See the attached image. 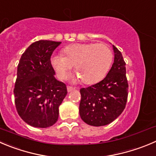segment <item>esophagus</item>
Masks as SVG:
<instances>
[{
    "label": "esophagus",
    "mask_w": 156,
    "mask_h": 156,
    "mask_svg": "<svg viewBox=\"0 0 156 156\" xmlns=\"http://www.w3.org/2000/svg\"><path fill=\"white\" fill-rule=\"evenodd\" d=\"M74 90L73 87H69V86H68V87H67V91L68 92H71V91H72V90Z\"/></svg>",
    "instance_id": "esophagus-1"
}]
</instances>
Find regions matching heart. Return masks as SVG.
<instances>
[{"label": "heart", "instance_id": "heart-1", "mask_svg": "<svg viewBox=\"0 0 156 156\" xmlns=\"http://www.w3.org/2000/svg\"><path fill=\"white\" fill-rule=\"evenodd\" d=\"M64 53L51 57L57 76L65 79L75 63L77 79L81 78L86 84L95 83L103 78L112 60V50L103 43L72 44L64 49Z\"/></svg>", "mask_w": 156, "mask_h": 156}]
</instances>
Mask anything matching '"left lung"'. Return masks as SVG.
Returning <instances> with one entry per match:
<instances>
[{"label":"left lung","instance_id":"obj_1","mask_svg":"<svg viewBox=\"0 0 156 156\" xmlns=\"http://www.w3.org/2000/svg\"><path fill=\"white\" fill-rule=\"evenodd\" d=\"M114 62L103 80L80 89V115L88 125L103 126L111 123L126 107L128 81L126 63L121 52L112 45Z\"/></svg>","mask_w":156,"mask_h":156}]
</instances>
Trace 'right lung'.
<instances>
[{
  "label": "right lung",
  "instance_id": "right-lung-1",
  "mask_svg": "<svg viewBox=\"0 0 156 156\" xmlns=\"http://www.w3.org/2000/svg\"><path fill=\"white\" fill-rule=\"evenodd\" d=\"M61 42L33 43L22 54L14 89L17 113L28 125L47 128L58 119L59 106L67 94L66 84L55 78L50 57Z\"/></svg>",
  "mask_w": 156,
  "mask_h": 156
}]
</instances>
